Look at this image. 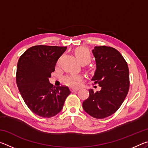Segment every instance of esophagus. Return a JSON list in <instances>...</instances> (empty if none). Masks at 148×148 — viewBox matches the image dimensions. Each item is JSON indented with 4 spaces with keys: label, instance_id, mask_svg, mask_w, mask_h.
Returning <instances> with one entry per match:
<instances>
[{
    "label": "esophagus",
    "instance_id": "34e87169",
    "mask_svg": "<svg viewBox=\"0 0 148 148\" xmlns=\"http://www.w3.org/2000/svg\"><path fill=\"white\" fill-rule=\"evenodd\" d=\"M71 91H72V92H74V91H77V90H79V89H77V88H76V89L71 88Z\"/></svg>",
    "mask_w": 148,
    "mask_h": 148
}]
</instances>
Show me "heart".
<instances>
[{"label":"heart","mask_w":148,"mask_h":148,"mask_svg":"<svg viewBox=\"0 0 148 148\" xmlns=\"http://www.w3.org/2000/svg\"><path fill=\"white\" fill-rule=\"evenodd\" d=\"M76 57L81 64H87L91 61V55L89 49L85 47H79L76 49L74 51ZM82 77L78 75L71 74L64 77V81L69 86L72 87H77L79 86Z\"/></svg>","instance_id":"obj_1"}]
</instances>
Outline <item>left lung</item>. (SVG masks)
<instances>
[{"label": "left lung", "mask_w": 148, "mask_h": 148, "mask_svg": "<svg viewBox=\"0 0 148 148\" xmlns=\"http://www.w3.org/2000/svg\"><path fill=\"white\" fill-rule=\"evenodd\" d=\"M92 51L97 69L91 80L101 89L96 92L89 89L83 108L91 116L103 119L114 114L124 101L129 89V71L123 57L114 47L95 46Z\"/></svg>", "instance_id": "left-lung-1"}]
</instances>
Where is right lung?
Masks as SVG:
<instances>
[{
  "instance_id": "obj_1",
  "label": "right lung",
  "mask_w": 148,
  "mask_h": 148,
  "mask_svg": "<svg viewBox=\"0 0 148 148\" xmlns=\"http://www.w3.org/2000/svg\"><path fill=\"white\" fill-rule=\"evenodd\" d=\"M66 47L38 45L30 47L19 57L16 83L22 98L31 111L49 118L61 112L71 93L66 86L53 87L49 77Z\"/></svg>"
}]
</instances>
